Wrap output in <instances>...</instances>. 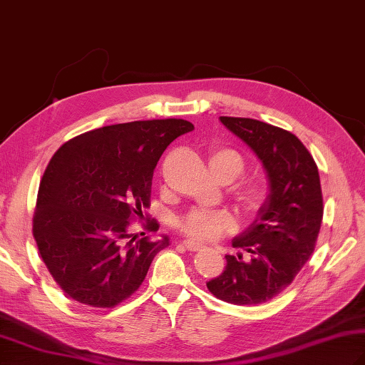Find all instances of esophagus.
Listing matches in <instances>:
<instances>
[{
	"label": "esophagus",
	"mask_w": 365,
	"mask_h": 365,
	"mask_svg": "<svg viewBox=\"0 0 365 365\" xmlns=\"http://www.w3.org/2000/svg\"><path fill=\"white\" fill-rule=\"evenodd\" d=\"M182 244L186 250H190V251H197V250L202 248V244H199V242H194L191 239H185Z\"/></svg>",
	"instance_id": "obj_1"
}]
</instances>
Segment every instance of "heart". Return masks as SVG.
Returning <instances> with one entry per match:
<instances>
[{
	"label": "heart",
	"instance_id": "b5f03b06",
	"mask_svg": "<svg viewBox=\"0 0 365 365\" xmlns=\"http://www.w3.org/2000/svg\"><path fill=\"white\" fill-rule=\"evenodd\" d=\"M210 163L225 171L231 180L245 170V160L235 149H217L210 157ZM267 197V188L262 182H248L239 191V200L247 210H257ZM186 236L195 240H216L223 231L232 227V217L225 211H212L205 208L191 210L179 223Z\"/></svg>",
	"mask_w": 365,
	"mask_h": 365
}]
</instances>
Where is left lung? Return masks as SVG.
<instances>
[{
    "label": "left lung",
    "mask_w": 365,
    "mask_h": 365,
    "mask_svg": "<svg viewBox=\"0 0 365 365\" xmlns=\"http://www.w3.org/2000/svg\"><path fill=\"white\" fill-rule=\"evenodd\" d=\"M219 120L262 163L268 194L255 220L231 242L251 259L227 255L223 272L207 287L220 301L262 304L284 292L313 253L324 214L319 171L288 130L253 118Z\"/></svg>",
    "instance_id": "left-lung-1"
}]
</instances>
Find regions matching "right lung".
Listing matches in <instances>:
<instances>
[{"label": "right lung", "mask_w": 365, "mask_h": 365, "mask_svg": "<svg viewBox=\"0 0 365 365\" xmlns=\"http://www.w3.org/2000/svg\"><path fill=\"white\" fill-rule=\"evenodd\" d=\"M192 129L182 118L129 121L89 130L53 154L38 190L34 237L66 296L106 308L142 285L170 237L140 239L128 232V220L143 217L149 207L153 174L168 145ZM157 227L151 222L148 230Z\"/></svg>", "instance_id": "obj_1"}]
</instances>
